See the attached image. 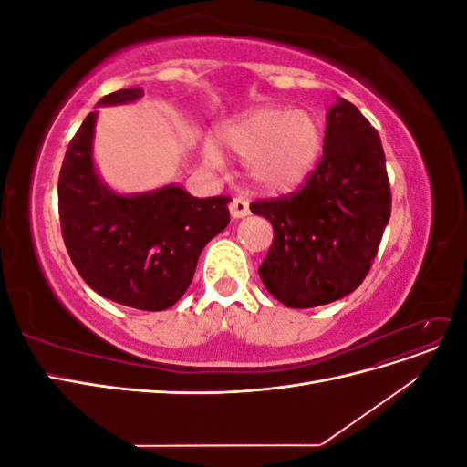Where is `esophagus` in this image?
Instances as JSON below:
<instances>
[{"instance_id":"obj_1","label":"esophagus","mask_w":467,"mask_h":467,"mask_svg":"<svg viewBox=\"0 0 467 467\" xmlns=\"http://www.w3.org/2000/svg\"><path fill=\"white\" fill-rule=\"evenodd\" d=\"M230 214H232V218H235V220L245 218V216L251 214L249 201L245 199V196H235V199L232 201V204H230Z\"/></svg>"}]
</instances>
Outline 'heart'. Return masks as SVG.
<instances>
[{
  "instance_id": "heart-1",
  "label": "heart",
  "mask_w": 467,
  "mask_h": 467,
  "mask_svg": "<svg viewBox=\"0 0 467 467\" xmlns=\"http://www.w3.org/2000/svg\"><path fill=\"white\" fill-rule=\"evenodd\" d=\"M223 150L249 161L253 185L266 192H288L312 175L323 150V129L316 115L290 107H257L218 134ZM202 160L222 163L220 151L206 144Z\"/></svg>"
}]
</instances>
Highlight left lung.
<instances>
[{
    "mask_svg": "<svg viewBox=\"0 0 467 467\" xmlns=\"http://www.w3.org/2000/svg\"><path fill=\"white\" fill-rule=\"evenodd\" d=\"M325 120L323 158L302 191L251 204L253 214L275 230L259 276L278 302L294 309L355 292L370 271L391 214L378 130L343 97Z\"/></svg>",
    "mask_w": 467,
    "mask_h": 467,
    "instance_id": "1",
    "label": "left lung"
}]
</instances>
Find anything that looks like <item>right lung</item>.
<instances>
[{"label": "right lung", "mask_w": 467, "mask_h": 467, "mask_svg": "<svg viewBox=\"0 0 467 467\" xmlns=\"http://www.w3.org/2000/svg\"><path fill=\"white\" fill-rule=\"evenodd\" d=\"M142 89L105 95L97 107L129 105ZM99 110L69 142L58 179L64 244L79 276L103 298L161 312L187 292L201 253L230 223V196L196 199L169 182L122 194L99 175L93 155Z\"/></svg>", "instance_id": "right-lung-1"}]
</instances>
